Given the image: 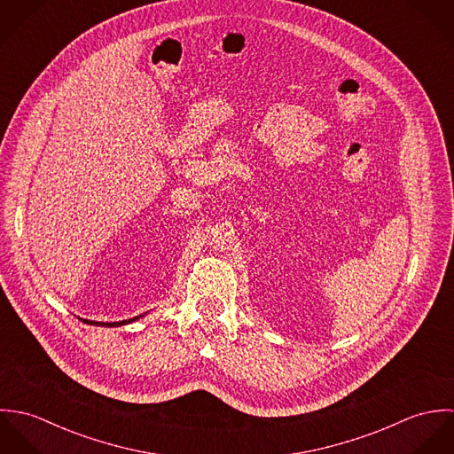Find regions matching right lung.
<instances>
[{"instance_id":"right-lung-1","label":"right lung","mask_w":454,"mask_h":454,"mask_svg":"<svg viewBox=\"0 0 454 454\" xmlns=\"http://www.w3.org/2000/svg\"><path fill=\"white\" fill-rule=\"evenodd\" d=\"M139 317H136V318H130V320H124V322H114V324H103V322H92V320H83V318H80L83 324L87 325H101V326H121V325L130 324V322H134V320H137Z\"/></svg>"}]
</instances>
